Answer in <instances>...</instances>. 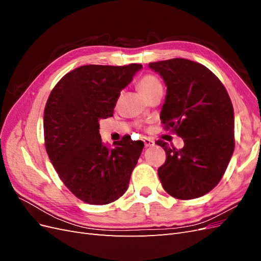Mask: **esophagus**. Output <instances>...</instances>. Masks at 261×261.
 Segmentation results:
<instances>
[{
  "instance_id": "34e87169",
  "label": "esophagus",
  "mask_w": 261,
  "mask_h": 261,
  "mask_svg": "<svg viewBox=\"0 0 261 261\" xmlns=\"http://www.w3.org/2000/svg\"><path fill=\"white\" fill-rule=\"evenodd\" d=\"M143 141H144V144H145L146 147H152V146H154V140L153 139L144 138Z\"/></svg>"
}]
</instances>
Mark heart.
Wrapping results in <instances>:
<instances>
[{"instance_id":"b5f03b06","label":"heart","mask_w":261,"mask_h":261,"mask_svg":"<svg viewBox=\"0 0 261 261\" xmlns=\"http://www.w3.org/2000/svg\"><path fill=\"white\" fill-rule=\"evenodd\" d=\"M137 87L139 91L143 93L146 98L151 96L152 93L156 91L162 90V84L160 80L152 74H147L141 77L138 81Z\"/></svg>"}]
</instances>
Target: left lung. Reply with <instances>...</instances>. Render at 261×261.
<instances>
[{
  "mask_svg": "<svg viewBox=\"0 0 261 261\" xmlns=\"http://www.w3.org/2000/svg\"><path fill=\"white\" fill-rule=\"evenodd\" d=\"M149 67L168 87L161 123L184 139L181 149L155 141L167 153L158 175L174 198H198L219 184L234 151L231 99L219 78L197 62L172 59Z\"/></svg>",
  "mask_w": 261,
  "mask_h": 261,
  "instance_id": "8db88e82",
  "label": "left lung"
}]
</instances>
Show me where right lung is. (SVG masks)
<instances>
[{"label":"right lung","instance_id":"add662e5","mask_svg":"<svg viewBox=\"0 0 261 261\" xmlns=\"http://www.w3.org/2000/svg\"><path fill=\"white\" fill-rule=\"evenodd\" d=\"M141 67H77L61 78L46 101V153L63 183L86 203L107 204L127 191L144 143L123 137L109 149L102 144L99 120L113 116L121 90Z\"/></svg>","mask_w":261,"mask_h":261}]
</instances>
